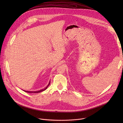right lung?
<instances>
[{"mask_svg":"<svg viewBox=\"0 0 123 123\" xmlns=\"http://www.w3.org/2000/svg\"><path fill=\"white\" fill-rule=\"evenodd\" d=\"M50 81H49V82L48 85L45 87L44 89H41V90H39V91H24V90H23V91H24V92H28V93H38V92H43V91H44L45 90H46L47 89V87H48V86H49V84H50Z\"/></svg>","mask_w":123,"mask_h":123,"instance_id":"1","label":"right lung"}]
</instances>
